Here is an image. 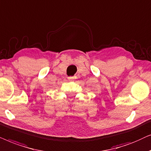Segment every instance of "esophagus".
Masks as SVG:
<instances>
[{"label": "esophagus", "mask_w": 151, "mask_h": 151, "mask_svg": "<svg viewBox=\"0 0 151 151\" xmlns=\"http://www.w3.org/2000/svg\"><path fill=\"white\" fill-rule=\"evenodd\" d=\"M68 79H69L70 80H73L74 79H75V77H68Z\"/></svg>", "instance_id": "34e87169"}]
</instances>
